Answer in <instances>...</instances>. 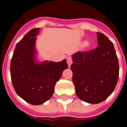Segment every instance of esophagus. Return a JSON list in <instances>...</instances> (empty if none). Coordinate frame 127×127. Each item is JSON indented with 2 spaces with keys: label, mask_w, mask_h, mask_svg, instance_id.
<instances>
[{
  "label": "esophagus",
  "mask_w": 127,
  "mask_h": 127,
  "mask_svg": "<svg viewBox=\"0 0 127 127\" xmlns=\"http://www.w3.org/2000/svg\"><path fill=\"white\" fill-rule=\"evenodd\" d=\"M66 60H67V64H68V65H69V66H70L71 64H72V58L71 57H68Z\"/></svg>",
  "instance_id": "1"
}]
</instances>
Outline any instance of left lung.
Instances as JSON below:
<instances>
[{
  "label": "left lung",
  "instance_id": "left-lung-1",
  "mask_svg": "<svg viewBox=\"0 0 127 127\" xmlns=\"http://www.w3.org/2000/svg\"><path fill=\"white\" fill-rule=\"evenodd\" d=\"M96 34L98 46L89 52L74 54L71 65L76 95L92 104L105 100L114 91L119 77L113 43L103 33Z\"/></svg>",
  "mask_w": 127,
  "mask_h": 127
}]
</instances>
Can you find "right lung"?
Listing matches in <instances>:
<instances>
[{
	"instance_id": "add662e5",
	"label": "right lung",
	"mask_w": 127,
	"mask_h": 127,
	"mask_svg": "<svg viewBox=\"0 0 127 127\" xmlns=\"http://www.w3.org/2000/svg\"><path fill=\"white\" fill-rule=\"evenodd\" d=\"M39 28L31 30L18 42L11 61V77L16 93L32 105H41L53 95L56 83L68 68L66 60L36 63L35 41Z\"/></svg>"
}]
</instances>
